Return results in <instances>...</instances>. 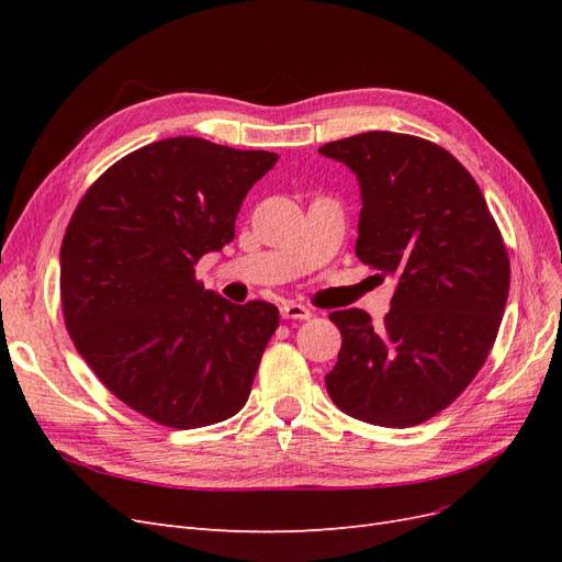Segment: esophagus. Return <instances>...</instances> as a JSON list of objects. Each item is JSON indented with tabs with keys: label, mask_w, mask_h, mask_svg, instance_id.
<instances>
[{
	"label": "esophagus",
	"mask_w": 562,
	"mask_h": 562,
	"mask_svg": "<svg viewBox=\"0 0 562 562\" xmlns=\"http://www.w3.org/2000/svg\"><path fill=\"white\" fill-rule=\"evenodd\" d=\"M281 316L283 318H300V321H307L312 316V312L304 307V304L297 302H283L281 304Z\"/></svg>",
	"instance_id": "1"
}]
</instances>
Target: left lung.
I'll return each mask as SVG.
<instances>
[{
  "instance_id": "left-lung-1",
  "label": "left lung",
  "mask_w": 562,
  "mask_h": 562,
  "mask_svg": "<svg viewBox=\"0 0 562 562\" xmlns=\"http://www.w3.org/2000/svg\"><path fill=\"white\" fill-rule=\"evenodd\" d=\"M359 180L356 255L396 281L380 328L333 312L342 349L326 375L339 411L378 427L427 422L471 384L495 345L512 283L481 187L448 149L370 131L323 145Z\"/></svg>"
}]
</instances>
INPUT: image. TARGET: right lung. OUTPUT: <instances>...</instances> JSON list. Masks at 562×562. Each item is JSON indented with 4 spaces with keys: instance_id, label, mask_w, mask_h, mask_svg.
Segmentation results:
<instances>
[{
    "instance_id": "obj_1",
    "label": "right lung",
    "mask_w": 562,
    "mask_h": 562,
    "mask_svg": "<svg viewBox=\"0 0 562 562\" xmlns=\"http://www.w3.org/2000/svg\"><path fill=\"white\" fill-rule=\"evenodd\" d=\"M279 155L178 135L145 145L83 194L60 248L65 326L98 380L164 427L196 429L250 396L274 304H234L194 279L234 239Z\"/></svg>"
}]
</instances>
